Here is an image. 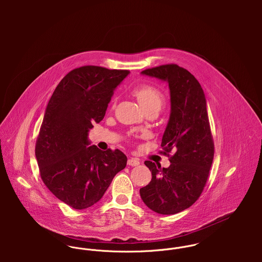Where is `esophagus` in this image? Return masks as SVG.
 I'll return each instance as SVG.
<instances>
[{
    "mask_svg": "<svg viewBox=\"0 0 262 262\" xmlns=\"http://www.w3.org/2000/svg\"><path fill=\"white\" fill-rule=\"evenodd\" d=\"M127 164H128V165H131V166H137V165L140 164V161H139V159L132 157V158H129V159H128Z\"/></svg>",
    "mask_w": 262,
    "mask_h": 262,
    "instance_id": "esophagus-1",
    "label": "esophagus"
}]
</instances>
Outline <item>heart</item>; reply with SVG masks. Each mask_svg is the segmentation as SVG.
I'll list each match as a JSON object with an SVG mask.
<instances>
[{
	"mask_svg": "<svg viewBox=\"0 0 262 262\" xmlns=\"http://www.w3.org/2000/svg\"><path fill=\"white\" fill-rule=\"evenodd\" d=\"M132 94L137 98L144 111H160L165 105L164 94L155 85L150 83H141L132 90Z\"/></svg>",
	"mask_w": 262,
	"mask_h": 262,
	"instance_id": "1",
	"label": "heart"
}]
</instances>
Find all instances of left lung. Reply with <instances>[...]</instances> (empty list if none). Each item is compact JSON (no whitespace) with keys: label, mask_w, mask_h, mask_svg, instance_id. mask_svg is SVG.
I'll list each match as a JSON object with an SVG mask.
<instances>
[{"label":"left lung","mask_w":262,"mask_h":262,"mask_svg":"<svg viewBox=\"0 0 262 262\" xmlns=\"http://www.w3.org/2000/svg\"><path fill=\"white\" fill-rule=\"evenodd\" d=\"M142 74L168 82L171 112L161 142V153L170 165L161 168L146 160L152 179L140 188V195L152 211L173 215L200 198L210 176L215 146L206 98L198 79L178 64L159 66Z\"/></svg>","instance_id":"left-lung-1"}]
</instances>
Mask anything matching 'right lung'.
I'll return each instance as SVG.
<instances>
[{
	"label": "right lung",
	"instance_id": "1",
	"mask_svg": "<svg viewBox=\"0 0 262 262\" xmlns=\"http://www.w3.org/2000/svg\"><path fill=\"white\" fill-rule=\"evenodd\" d=\"M128 74L96 66L75 69L46 107L35 145L40 177L57 199L76 210L99 202L126 166L122 151L86 145L89 129L103 120L115 88Z\"/></svg>",
	"mask_w": 262,
	"mask_h": 262
}]
</instances>
